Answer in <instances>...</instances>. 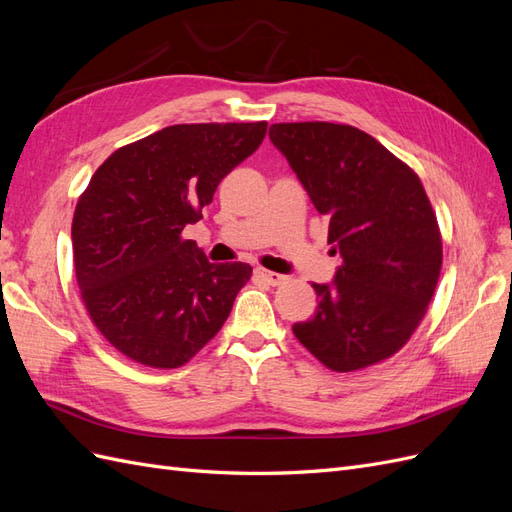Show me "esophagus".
I'll list each match as a JSON object with an SVG mask.
<instances>
[{"instance_id":"1","label":"esophagus","mask_w":512,"mask_h":512,"mask_svg":"<svg viewBox=\"0 0 512 512\" xmlns=\"http://www.w3.org/2000/svg\"><path fill=\"white\" fill-rule=\"evenodd\" d=\"M256 275L260 277L262 282H267L269 286H280L282 282H286V275L275 273V271H267V269H256Z\"/></svg>"}]
</instances>
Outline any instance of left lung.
<instances>
[{
	"label": "left lung",
	"instance_id": "1",
	"mask_svg": "<svg viewBox=\"0 0 512 512\" xmlns=\"http://www.w3.org/2000/svg\"><path fill=\"white\" fill-rule=\"evenodd\" d=\"M280 149L339 252L333 284H312L316 314L292 327L333 371L391 359L438 286L442 237L421 179L367 132L329 121L273 123Z\"/></svg>",
	"mask_w": 512,
	"mask_h": 512
}]
</instances>
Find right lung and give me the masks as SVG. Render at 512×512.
Segmentation results:
<instances>
[{"mask_svg":"<svg viewBox=\"0 0 512 512\" xmlns=\"http://www.w3.org/2000/svg\"><path fill=\"white\" fill-rule=\"evenodd\" d=\"M265 134L267 121L179 123L117 149L91 177L72 220L76 284L128 359L175 369L222 329L252 267L213 265L181 232Z\"/></svg>","mask_w":512,"mask_h":512,"instance_id":"add662e5","label":"right lung"}]
</instances>
